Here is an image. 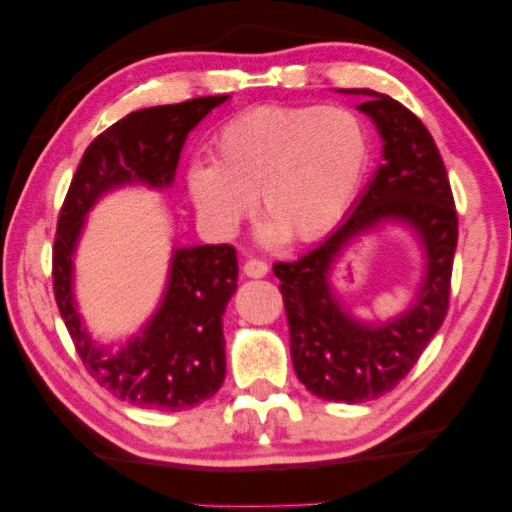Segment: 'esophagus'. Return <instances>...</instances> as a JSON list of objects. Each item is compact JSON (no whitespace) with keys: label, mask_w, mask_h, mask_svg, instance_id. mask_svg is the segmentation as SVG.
<instances>
[{"label":"esophagus","mask_w":512,"mask_h":512,"mask_svg":"<svg viewBox=\"0 0 512 512\" xmlns=\"http://www.w3.org/2000/svg\"><path fill=\"white\" fill-rule=\"evenodd\" d=\"M267 270H270V267H267V263L261 261V258H247L245 265H242V272H245L247 277H254V279L265 277Z\"/></svg>","instance_id":"34e87169"}]
</instances>
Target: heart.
Wrapping results in <instances>:
<instances>
[{
    "label": "heart",
    "mask_w": 512,
    "mask_h": 512,
    "mask_svg": "<svg viewBox=\"0 0 512 512\" xmlns=\"http://www.w3.org/2000/svg\"><path fill=\"white\" fill-rule=\"evenodd\" d=\"M364 121L341 105H263L235 116L212 139V164H192L196 208L233 231L258 199L265 238L313 240L341 219L368 167Z\"/></svg>",
    "instance_id": "obj_1"
}]
</instances>
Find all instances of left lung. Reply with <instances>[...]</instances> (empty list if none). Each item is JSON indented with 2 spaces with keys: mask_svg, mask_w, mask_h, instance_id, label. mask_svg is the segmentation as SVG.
Returning <instances> with one entry per match:
<instances>
[{
  "mask_svg": "<svg viewBox=\"0 0 512 512\" xmlns=\"http://www.w3.org/2000/svg\"><path fill=\"white\" fill-rule=\"evenodd\" d=\"M359 109L384 139L382 157L357 208L316 249L274 263L290 329V357L313 396L334 403H366L396 389L442 327L451 297L458 212L446 167L426 125L405 105L371 89ZM393 218L420 233L427 247V277L413 309L384 326H361L337 304L328 286L336 257L351 240Z\"/></svg>",
  "mask_w": 512,
  "mask_h": 512,
  "instance_id": "1",
  "label": "left lung"
}]
</instances>
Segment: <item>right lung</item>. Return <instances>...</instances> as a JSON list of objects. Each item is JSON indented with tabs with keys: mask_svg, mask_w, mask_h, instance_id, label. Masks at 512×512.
Masks as SVG:
<instances>
[{
	"mask_svg": "<svg viewBox=\"0 0 512 512\" xmlns=\"http://www.w3.org/2000/svg\"><path fill=\"white\" fill-rule=\"evenodd\" d=\"M229 96L132 112L91 141L70 180L52 247V286L77 355L100 387L146 410L180 412L215 396L226 375L222 316L238 288L231 245L176 249L160 309L119 355L91 343L73 302V254L84 215L125 183L169 187L190 130Z\"/></svg>",
	"mask_w": 512,
	"mask_h": 512,
	"instance_id": "add662e5",
	"label": "right lung"
}]
</instances>
